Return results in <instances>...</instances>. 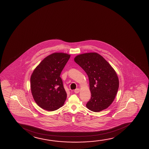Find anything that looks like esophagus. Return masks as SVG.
<instances>
[{
	"mask_svg": "<svg viewBox=\"0 0 149 149\" xmlns=\"http://www.w3.org/2000/svg\"><path fill=\"white\" fill-rule=\"evenodd\" d=\"M80 89L79 88H77L76 90H74V93H76V94H77V93H79L80 92Z\"/></svg>",
	"mask_w": 149,
	"mask_h": 149,
	"instance_id": "34e87169",
	"label": "esophagus"
}]
</instances>
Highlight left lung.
<instances>
[{
	"mask_svg": "<svg viewBox=\"0 0 149 149\" xmlns=\"http://www.w3.org/2000/svg\"><path fill=\"white\" fill-rule=\"evenodd\" d=\"M74 61L85 71L89 79L91 98L86 107L96 112L108 108L113 102L119 87L114 69L96 52L78 55Z\"/></svg>",
	"mask_w": 149,
	"mask_h": 149,
	"instance_id": "8db88e82",
	"label": "left lung"
}]
</instances>
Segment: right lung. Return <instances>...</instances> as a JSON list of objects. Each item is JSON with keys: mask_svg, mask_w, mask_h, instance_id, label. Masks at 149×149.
<instances>
[{"mask_svg": "<svg viewBox=\"0 0 149 149\" xmlns=\"http://www.w3.org/2000/svg\"><path fill=\"white\" fill-rule=\"evenodd\" d=\"M70 57L65 53H53L43 59L31 74V94L43 109L55 111L64 105L67 93L60 74Z\"/></svg>", "mask_w": 149, "mask_h": 149, "instance_id": "obj_1", "label": "right lung"}]
</instances>
